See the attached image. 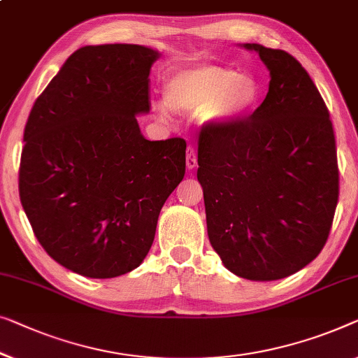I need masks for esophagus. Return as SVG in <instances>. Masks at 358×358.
Segmentation results:
<instances>
[{"label":"esophagus","mask_w":358,"mask_h":358,"mask_svg":"<svg viewBox=\"0 0 358 358\" xmlns=\"http://www.w3.org/2000/svg\"><path fill=\"white\" fill-rule=\"evenodd\" d=\"M185 163H187L189 171L196 168V150L195 147H192V145L187 147V159H185Z\"/></svg>","instance_id":"obj_1"}]
</instances>
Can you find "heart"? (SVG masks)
<instances>
[{
	"label": "heart",
	"instance_id": "heart-1",
	"mask_svg": "<svg viewBox=\"0 0 358 358\" xmlns=\"http://www.w3.org/2000/svg\"><path fill=\"white\" fill-rule=\"evenodd\" d=\"M164 101L182 115H203L213 122H226L250 111L258 100L257 82L224 66H194L174 71L164 80ZM158 116L169 115L159 108Z\"/></svg>",
	"mask_w": 358,
	"mask_h": 358
}]
</instances>
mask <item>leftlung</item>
Returning <instances> with one entry per match:
<instances>
[{"label":"left lung","mask_w":358,"mask_h":358,"mask_svg":"<svg viewBox=\"0 0 358 358\" xmlns=\"http://www.w3.org/2000/svg\"><path fill=\"white\" fill-rule=\"evenodd\" d=\"M269 90L248 117L211 124L199 137L208 237L224 266L274 281L307 266L328 241L339 200L329 111L292 55L263 45Z\"/></svg>","instance_id":"obj_1"}]
</instances>
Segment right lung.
Masks as SVG:
<instances>
[{"instance_id": "1", "label": "right lung", "mask_w": 358, "mask_h": 358, "mask_svg": "<svg viewBox=\"0 0 358 358\" xmlns=\"http://www.w3.org/2000/svg\"><path fill=\"white\" fill-rule=\"evenodd\" d=\"M157 58L141 45L84 46L25 124L20 203L45 252L82 276L116 278L141 265L184 179V138L150 142L136 117L150 111Z\"/></svg>"}]
</instances>
